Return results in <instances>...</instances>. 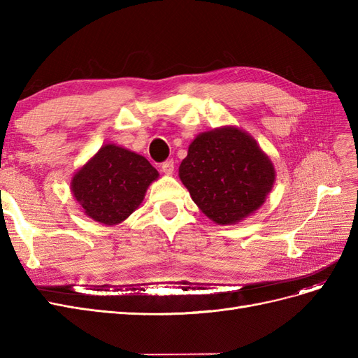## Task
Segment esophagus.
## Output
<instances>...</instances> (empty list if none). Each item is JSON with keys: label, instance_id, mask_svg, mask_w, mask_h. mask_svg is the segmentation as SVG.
<instances>
[{"label": "esophagus", "instance_id": "34e87169", "mask_svg": "<svg viewBox=\"0 0 358 358\" xmlns=\"http://www.w3.org/2000/svg\"><path fill=\"white\" fill-rule=\"evenodd\" d=\"M161 170H162V173H166V175H169V176L173 175V171H175V162H173L171 159L162 162Z\"/></svg>", "mask_w": 358, "mask_h": 358}]
</instances>
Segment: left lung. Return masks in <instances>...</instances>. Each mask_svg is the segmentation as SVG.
<instances>
[{"mask_svg": "<svg viewBox=\"0 0 358 358\" xmlns=\"http://www.w3.org/2000/svg\"><path fill=\"white\" fill-rule=\"evenodd\" d=\"M179 178L209 220L231 225L262 208L276 171L251 134L229 125L192 140L179 166Z\"/></svg>", "mask_w": 358, "mask_h": 358, "instance_id": "1", "label": "left lung"}]
</instances>
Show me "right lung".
<instances>
[{"instance_id": "add662e5", "label": "right lung", "mask_w": 358, "mask_h": 358, "mask_svg": "<svg viewBox=\"0 0 358 358\" xmlns=\"http://www.w3.org/2000/svg\"><path fill=\"white\" fill-rule=\"evenodd\" d=\"M158 176L145 157L107 143L74 173L70 187L88 218L113 227L142 204L149 185Z\"/></svg>"}]
</instances>
